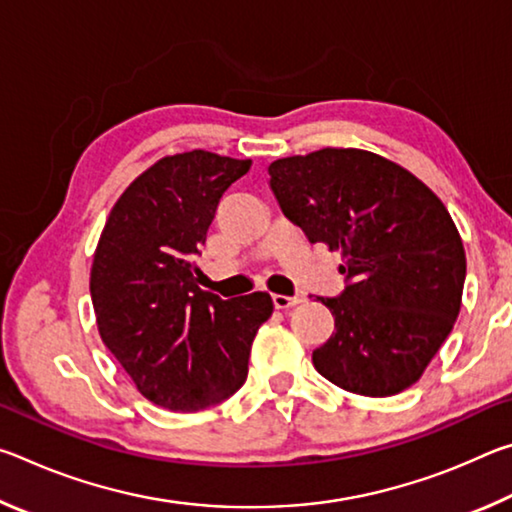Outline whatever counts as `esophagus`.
I'll list each match as a JSON object with an SVG mask.
<instances>
[{"label": "esophagus", "instance_id": "esophagus-1", "mask_svg": "<svg viewBox=\"0 0 512 512\" xmlns=\"http://www.w3.org/2000/svg\"><path fill=\"white\" fill-rule=\"evenodd\" d=\"M300 298L298 296H282V293H273V305L275 309H289V307H296L300 305Z\"/></svg>", "mask_w": 512, "mask_h": 512}]
</instances>
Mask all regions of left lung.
Masks as SVG:
<instances>
[{
    "label": "left lung",
    "mask_w": 512,
    "mask_h": 512,
    "mask_svg": "<svg viewBox=\"0 0 512 512\" xmlns=\"http://www.w3.org/2000/svg\"><path fill=\"white\" fill-rule=\"evenodd\" d=\"M284 216L311 244L341 250L345 289L320 298L334 332L311 354L343 391L388 397L413 386L461 311L465 250L443 201L400 164L320 149L268 167Z\"/></svg>",
    "instance_id": "8db88e82"
}]
</instances>
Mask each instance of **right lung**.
Listing matches in <instances>:
<instances>
[{
    "label": "right lung",
    "mask_w": 512,
    "mask_h": 512,
    "mask_svg": "<svg viewBox=\"0 0 512 512\" xmlns=\"http://www.w3.org/2000/svg\"><path fill=\"white\" fill-rule=\"evenodd\" d=\"M250 164L201 149L167 155L119 196L94 250L101 341L162 409L194 413L237 393L273 314L264 291L230 300L203 291L194 262L223 192Z\"/></svg>",
    "instance_id": "obj_1"
}]
</instances>
